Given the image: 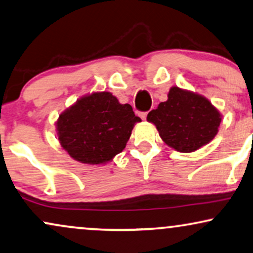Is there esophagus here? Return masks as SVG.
<instances>
[{
  "label": "esophagus",
  "instance_id": "esophagus-1",
  "mask_svg": "<svg viewBox=\"0 0 253 253\" xmlns=\"http://www.w3.org/2000/svg\"><path fill=\"white\" fill-rule=\"evenodd\" d=\"M147 114H148V113H147V112H140V113H139V116H140V118H141L142 120H146V118H147Z\"/></svg>",
  "mask_w": 253,
  "mask_h": 253
}]
</instances>
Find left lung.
<instances>
[{"instance_id":"8db88e82","label":"left lung","mask_w":253,"mask_h":253,"mask_svg":"<svg viewBox=\"0 0 253 253\" xmlns=\"http://www.w3.org/2000/svg\"><path fill=\"white\" fill-rule=\"evenodd\" d=\"M147 120L155 125L169 147L190 153L211 141L222 118L208 99L174 86L168 100L150 111Z\"/></svg>"}]
</instances>
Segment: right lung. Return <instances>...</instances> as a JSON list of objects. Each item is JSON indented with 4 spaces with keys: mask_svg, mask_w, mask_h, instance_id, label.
Wrapping results in <instances>:
<instances>
[{
    "mask_svg": "<svg viewBox=\"0 0 253 253\" xmlns=\"http://www.w3.org/2000/svg\"><path fill=\"white\" fill-rule=\"evenodd\" d=\"M139 121L130 105L120 104L110 92H99L79 99L56 125L60 145L71 158L100 165L123 152Z\"/></svg>",
    "mask_w": 253,
    "mask_h": 253,
    "instance_id": "right-lung-1",
    "label": "right lung"
}]
</instances>
